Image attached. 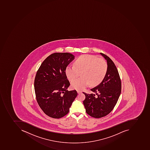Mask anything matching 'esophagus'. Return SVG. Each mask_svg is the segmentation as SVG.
I'll return each instance as SVG.
<instances>
[{"instance_id": "34e87169", "label": "esophagus", "mask_w": 150, "mask_h": 150, "mask_svg": "<svg viewBox=\"0 0 150 150\" xmlns=\"http://www.w3.org/2000/svg\"><path fill=\"white\" fill-rule=\"evenodd\" d=\"M77 92H78V94H80V93H82V91L77 90Z\"/></svg>"}]
</instances>
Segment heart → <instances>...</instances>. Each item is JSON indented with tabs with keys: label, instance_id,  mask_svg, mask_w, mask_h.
Returning a JSON list of instances; mask_svg holds the SVG:
<instances>
[{
	"label": "heart",
	"instance_id": "obj_1",
	"mask_svg": "<svg viewBox=\"0 0 150 150\" xmlns=\"http://www.w3.org/2000/svg\"><path fill=\"white\" fill-rule=\"evenodd\" d=\"M108 71L107 63L105 60L91 55L84 54L76 59L75 65L67 67L66 73L70 81H72L81 73V78L71 82V87L83 90L88 86H96L101 83Z\"/></svg>",
	"mask_w": 150,
	"mask_h": 150
}]
</instances>
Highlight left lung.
Wrapping results in <instances>:
<instances>
[{
	"mask_svg": "<svg viewBox=\"0 0 150 150\" xmlns=\"http://www.w3.org/2000/svg\"><path fill=\"white\" fill-rule=\"evenodd\" d=\"M107 60L108 71L101 83L91 91L96 93L85 95L83 101L86 112L95 118L106 116L110 113L116 105L121 93L122 84L119 74L113 61L106 55L100 53Z\"/></svg>",
	"mask_w": 150,
	"mask_h": 150,
	"instance_id": "left-lung-1",
	"label": "left lung"
}]
</instances>
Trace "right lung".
<instances>
[{"instance_id":"right-lung-1","label":"right lung","mask_w":150,"mask_h":150,"mask_svg":"<svg viewBox=\"0 0 150 150\" xmlns=\"http://www.w3.org/2000/svg\"><path fill=\"white\" fill-rule=\"evenodd\" d=\"M68 53H55L43 61L36 72L34 88L37 103L46 115L59 119L68 114L78 93L70 86L67 67L74 59Z\"/></svg>"}]
</instances>
